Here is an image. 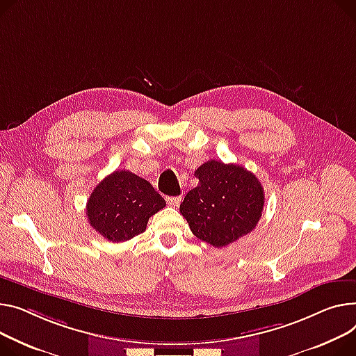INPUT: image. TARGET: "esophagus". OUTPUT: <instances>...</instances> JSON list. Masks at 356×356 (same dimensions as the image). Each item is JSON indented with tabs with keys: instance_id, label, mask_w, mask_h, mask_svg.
Here are the masks:
<instances>
[{
	"instance_id": "1",
	"label": "esophagus",
	"mask_w": 356,
	"mask_h": 356,
	"mask_svg": "<svg viewBox=\"0 0 356 356\" xmlns=\"http://www.w3.org/2000/svg\"><path fill=\"white\" fill-rule=\"evenodd\" d=\"M165 202H168V204H170L173 207H177L181 202V197L180 196H170V197H165Z\"/></svg>"
}]
</instances>
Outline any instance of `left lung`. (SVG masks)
Instances as JSON below:
<instances>
[{
	"label": "left lung",
	"instance_id": "obj_1",
	"mask_svg": "<svg viewBox=\"0 0 356 356\" xmlns=\"http://www.w3.org/2000/svg\"><path fill=\"white\" fill-rule=\"evenodd\" d=\"M195 176L199 184L186 195L180 213L196 238L225 248L256 227L265 193L253 173L238 164L210 160Z\"/></svg>",
	"mask_w": 356,
	"mask_h": 356
}]
</instances>
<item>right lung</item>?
Returning a JSON list of instances; mask_svg holds the SVG:
<instances>
[{"label":"right lung","instance_id":"obj_1","mask_svg":"<svg viewBox=\"0 0 356 356\" xmlns=\"http://www.w3.org/2000/svg\"><path fill=\"white\" fill-rule=\"evenodd\" d=\"M164 206L165 200L147 180L129 170H117L94 188L86 215L104 239L118 243L143 233L150 216Z\"/></svg>","mask_w":356,"mask_h":356}]
</instances>
